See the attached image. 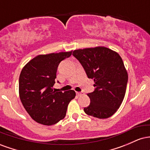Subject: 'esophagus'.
<instances>
[{
  "label": "esophagus",
  "mask_w": 150,
  "mask_h": 150,
  "mask_svg": "<svg viewBox=\"0 0 150 150\" xmlns=\"http://www.w3.org/2000/svg\"><path fill=\"white\" fill-rule=\"evenodd\" d=\"M76 94H77V96H81V95H83V94H84V92H76Z\"/></svg>",
  "instance_id": "obj_1"
}]
</instances>
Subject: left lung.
<instances>
[{
  "mask_svg": "<svg viewBox=\"0 0 150 150\" xmlns=\"http://www.w3.org/2000/svg\"><path fill=\"white\" fill-rule=\"evenodd\" d=\"M74 57L83 67L95 89L87 95L90 104L84 108L89 116L107 118L116 113L124 99L128 73L118 53L103 46L75 50Z\"/></svg>",
  "mask_w": 150,
  "mask_h": 150,
  "instance_id": "obj_1",
  "label": "left lung"
}]
</instances>
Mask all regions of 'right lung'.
<instances>
[{
  "label": "right lung",
  "mask_w": 150,
  "mask_h": 150,
  "mask_svg": "<svg viewBox=\"0 0 150 150\" xmlns=\"http://www.w3.org/2000/svg\"><path fill=\"white\" fill-rule=\"evenodd\" d=\"M71 54L72 51L39 55L22 68L19 78L20 100L37 123L51 125L63 119L68 104L75 97L73 90L62 92L53 88L58 65Z\"/></svg>",
  "instance_id": "add662e5"
}]
</instances>
